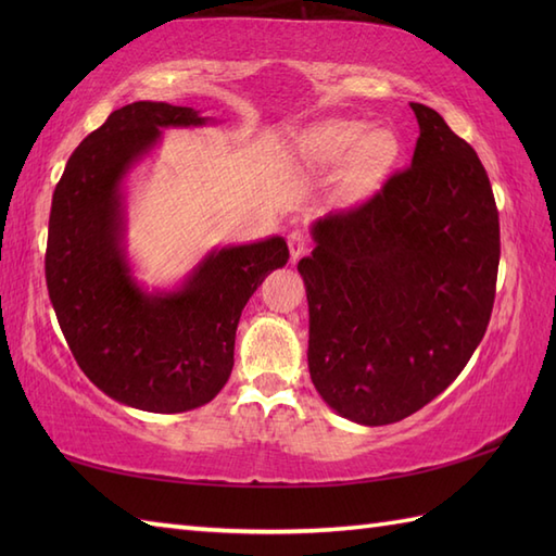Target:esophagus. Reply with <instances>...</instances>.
Returning a JSON list of instances; mask_svg holds the SVG:
<instances>
[{"instance_id": "1", "label": "esophagus", "mask_w": 556, "mask_h": 556, "mask_svg": "<svg viewBox=\"0 0 556 556\" xmlns=\"http://www.w3.org/2000/svg\"><path fill=\"white\" fill-rule=\"evenodd\" d=\"M287 241H289V251H291V263H296L301 255L308 253L311 241H308V236H305L303 231H291Z\"/></svg>"}]
</instances>
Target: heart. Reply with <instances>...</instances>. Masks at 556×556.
<instances>
[{
    "instance_id": "heart-1",
    "label": "heart",
    "mask_w": 556,
    "mask_h": 556,
    "mask_svg": "<svg viewBox=\"0 0 556 556\" xmlns=\"http://www.w3.org/2000/svg\"><path fill=\"white\" fill-rule=\"evenodd\" d=\"M303 155L323 167H332L356 155V184L368 186L394 157L396 143L387 131H370L363 122H329L303 138Z\"/></svg>"
}]
</instances>
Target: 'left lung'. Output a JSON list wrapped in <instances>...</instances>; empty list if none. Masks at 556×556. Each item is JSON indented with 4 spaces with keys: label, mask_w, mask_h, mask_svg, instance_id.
I'll return each instance as SVG.
<instances>
[{
    "label": "left lung",
    "mask_w": 556,
    "mask_h": 556,
    "mask_svg": "<svg viewBox=\"0 0 556 556\" xmlns=\"http://www.w3.org/2000/svg\"><path fill=\"white\" fill-rule=\"evenodd\" d=\"M410 167L313 224L299 263L311 313L308 368L339 416L408 418L442 394L485 337L500 267V212L476 150L434 110Z\"/></svg>",
    "instance_id": "8db88e82"
}]
</instances>
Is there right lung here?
Segmentation results:
<instances>
[{"label":"right lung","instance_id":"add662e5","mask_svg":"<svg viewBox=\"0 0 556 556\" xmlns=\"http://www.w3.org/2000/svg\"><path fill=\"white\" fill-rule=\"evenodd\" d=\"M205 122L167 102L126 104L74 150L52 195L45 279L66 344L104 394L150 413H184L219 394L243 305L289 260L287 241L271 236L212 251L176 291L136 285L124 253V176L160 128Z\"/></svg>","mask_w":556,"mask_h":556}]
</instances>
